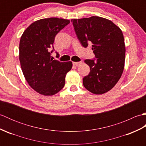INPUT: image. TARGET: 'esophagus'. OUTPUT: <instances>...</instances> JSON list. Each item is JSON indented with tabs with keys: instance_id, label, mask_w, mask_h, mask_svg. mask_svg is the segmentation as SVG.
Instances as JSON below:
<instances>
[{
	"instance_id": "34e87169",
	"label": "esophagus",
	"mask_w": 146,
	"mask_h": 146,
	"mask_svg": "<svg viewBox=\"0 0 146 146\" xmlns=\"http://www.w3.org/2000/svg\"><path fill=\"white\" fill-rule=\"evenodd\" d=\"M82 63L81 61L79 62H73V64L75 65V66H79V65Z\"/></svg>"
}]
</instances>
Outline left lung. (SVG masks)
<instances>
[{
    "label": "left lung",
    "mask_w": 146,
    "mask_h": 146,
    "mask_svg": "<svg viewBox=\"0 0 146 146\" xmlns=\"http://www.w3.org/2000/svg\"><path fill=\"white\" fill-rule=\"evenodd\" d=\"M83 47L92 44L96 60H86L90 72L83 79L85 88L96 95L108 92L122 75L125 47L122 31L111 21L98 16L71 19Z\"/></svg>",
    "instance_id": "left-lung-1"
}]
</instances>
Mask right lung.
<instances>
[{"instance_id":"obj_1","label":"right lung","mask_w":146,"mask_h":146,"mask_svg":"<svg viewBox=\"0 0 146 146\" xmlns=\"http://www.w3.org/2000/svg\"><path fill=\"white\" fill-rule=\"evenodd\" d=\"M69 23L64 19H42L31 24L21 36V69L29 86L39 94L51 96L60 92L64 86L66 73L72 68L71 61L52 60L53 49L49 51L53 48L56 35Z\"/></svg>"}]
</instances>
